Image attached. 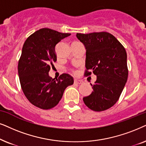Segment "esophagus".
<instances>
[{
    "label": "esophagus",
    "instance_id": "esophagus-1",
    "mask_svg": "<svg viewBox=\"0 0 146 146\" xmlns=\"http://www.w3.org/2000/svg\"><path fill=\"white\" fill-rule=\"evenodd\" d=\"M83 83L82 80H79V79H75L74 80V84H81Z\"/></svg>",
    "mask_w": 146,
    "mask_h": 146
}]
</instances>
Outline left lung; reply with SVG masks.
Returning a JSON list of instances; mask_svg holds the SVG:
<instances>
[{
  "mask_svg": "<svg viewBox=\"0 0 146 146\" xmlns=\"http://www.w3.org/2000/svg\"><path fill=\"white\" fill-rule=\"evenodd\" d=\"M86 49L87 75L92 71L97 80L93 91L84 97L86 106L95 111L108 110L115 104L127 80V53L125 48L111 34L107 32L77 33Z\"/></svg>",
  "mask_w": 146,
  "mask_h": 146,
  "instance_id": "obj_1",
  "label": "left lung"
}]
</instances>
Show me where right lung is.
<instances>
[{
    "label": "right lung",
    "instance_id": "obj_1",
    "mask_svg": "<svg viewBox=\"0 0 146 146\" xmlns=\"http://www.w3.org/2000/svg\"><path fill=\"white\" fill-rule=\"evenodd\" d=\"M69 35L43 28L29 36L23 44L18 64L19 80L27 100L38 108H54L65 89L73 84V78L67 73L56 79L48 75L50 65L57 61L56 44Z\"/></svg>",
    "mask_w": 146,
    "mask_h": 146
}]
</instances>
